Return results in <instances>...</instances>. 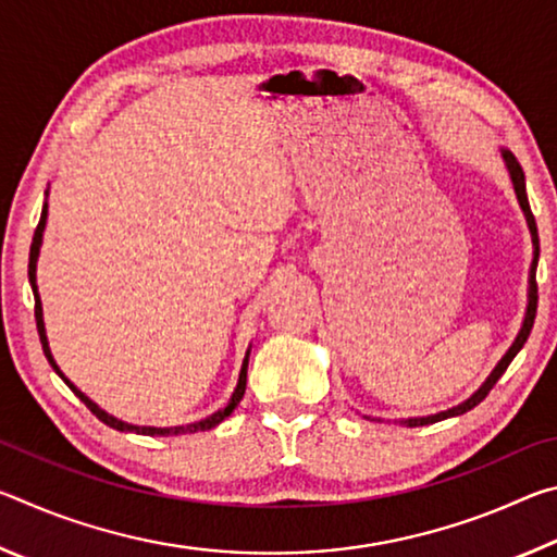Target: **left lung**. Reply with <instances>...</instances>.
<instances>
[{
  "label": "left lung",
  "mask_w": 557,
  "mask_h": 557,
  "mask_svg": "<svg viewBox=\"0 0 557 557\" xmlns=\"http://www.w3.org/2000/svg\"><path fill=\"white\" fill-rule=\"evenodd\" d=\"M502 157H504V162H506L508 174H511L513 191H516V196H518V203H521V209H523V213H525L528 228H531V235H533V248H535V250H533V262H531V275H528V307H525L523 326H521V332H518V336H516V342L511 344V348H508V351H506V356L502 358V361L496 363V369L492 371V375H488V379L482 383V388H479L474 395H471V398H467L465 403H459L457 408H449V410H445V412H437V414H428V418H410V420H400L403 425H408V428L432 425V422H440V420L455 418V414H465L467 410L476 408V405L486 398L488 391L494 388L496 381L502 379L504 371L508 369V363H511L513 358H516V354L521 351L523 344L528 342V334H531V329H533V322H535V309H539V285H535V268H539V256H541V250H539V228H535V219H533V213H531V206H528V196H525V174H523L521 164H518V159H516L511 152H508V149H502Z\"/></svg>",
  "instance_id": "left-lung-1"
}]
</instances>
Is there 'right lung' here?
Listing matches in <instances>:
<instances>
[{
  "instance_id": "obj_1",
  "label": "right lung",
  "mask_w": 557,
  "mask_h": 557,
  "mask_svg": "<svg viewBox=\"0 0 557 557\" xmlns=\"http://www.w3.org/2000/svg\"><path fill=\"white\" fill-rule=\"evenodd\" d=\"M46 215H49V206L44 203L41 221H39V225H36V231H34V240H32V250H29V282H32L34 299H36L34 314H36V329H39V338H41L44 354H46V358H49V363L53 366V371L61 375L63 383L69 385V388H71L75 395H78V398H81L83 403L88 405V410H90L92 414H96L98 420H102V422H106V425L115 428V430H120V432H137V435H149V437H154V435H164V437H166V435H182V432H203V430H211V428L219 425V422H223L225 418H228V414H231L235 408H238V403L243 400V395H245V381H248V356H250V348H248V354H245V358H243V369H240V375H238V385H235V391H233V395H231L228 405H225V408H221L219 412L209 414V418H206V420H201V422H194V425H186V428H139V425H129V422H122V420H117V418H112V414H108L106 410H102L98 403H92L86 393H81V391L75 388V385H73L69 379H65L63 371L59 369V363L53 361V354H51V348H49V338H46L41 297H39V287H36V260H39V250H41V240H44Z\"/></svg>"
}]
</instances>
